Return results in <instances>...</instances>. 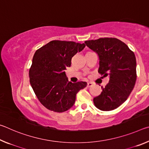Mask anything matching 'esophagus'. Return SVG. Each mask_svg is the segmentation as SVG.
I'll use <instances>...</instances> for the list:
<instances>
[{"label": "esophagus", "instance_id": "esophagus-1", "mask_svg": "<svg viewBox=\"0 0 149 149\" xmlns=\"http://www.w3.org/2000/svg\"><path fill=\"white\" fill-rule=\"evenodd\" d=\"M93 85H94V84H93V83H92V82H89V83H88V84H87V87H92Z\"/></svg>", "mask_w": 149, "mask_h": 149}]
</instances>
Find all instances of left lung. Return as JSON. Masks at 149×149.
Instances as JSON below:
<instances>
[{"label":"left lung","instance_id":"1","mask_svg":"<svg viewBox=\"0 0 149 149\" xmlns=\"http://www.w3.org/2000/svg\"><path fill=\"white\" fill-rule=\"evenodd\" d=\"M99 57V73L109 76V83L101 87V94L93 99L95 106L102 111H111L122 105L134 88L137 72L134 52L116 38H100L85 42Z\"/></svg>","mask_w":149,"mask_h":149}]
</instances>
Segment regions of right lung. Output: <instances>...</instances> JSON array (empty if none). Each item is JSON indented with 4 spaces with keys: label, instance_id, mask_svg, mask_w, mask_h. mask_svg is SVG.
I'll return each mask as SVG.
<instances>
[{
    "label": "right lung",
    "instance_id": "add662e5",
    "mask_svg": "<svg viewBox=\"0 0 149 149\" xmlns=\"http://www.w3.org/2000/svg\"><path fill=\"white\" fill-rule=\"evenodd\" d=\"M85 47L84 43L54 40L35 52L29 70V81L35 95L48 110L64 112L73 107L76 94L87 82L68 81L65 70L72 58Z\"/></svg>",
    "mask_w": 149,
    "mask_h": 149
}]
</instances>
